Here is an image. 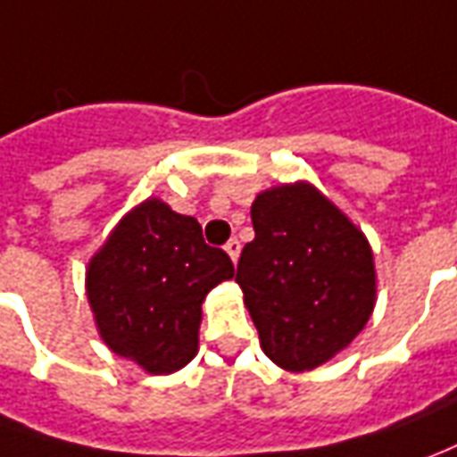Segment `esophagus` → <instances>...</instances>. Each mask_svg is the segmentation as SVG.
Returning a JSON list of instances; mask_svg holds the SVG:
<instances>
[{"mask_svg":"<svg viewBox=\"0 0 457 457\" xmlns=\"http://www.w3.org/2000/svg\"><path fill=\"white\" fill-rule=\"evenodd\" d=\"M225 252L229 254V260L237 262V257H239V242H237V239H235V237L229 239L228 245H225Z\"/></svg>","mask_w":457,"mask_h":457,"instance_id":"34e87169","label":"esophagus"}]
</instances>
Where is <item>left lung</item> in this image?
<instances>
[{
    "instance_id": "8db88e82",
    "label": "left lung",
    "mask_w": 457,
    "mask_h": 457,
    "mask_svg": "<svg viewBox=\"0 0 457 457\" xmlns=\"http://www.w3.org/2000/svg\"><path fill=\"white\" fill-rule=\"evenodd\" d=\"M252 228L235 282L262 351L284 371H312L346 349L371 317L376 270L369 239L309 183L260 193Z\"/></svg>"
}]
</instances>
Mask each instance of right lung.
Instances as JSON below:
<instances>
[{"label":"right lung","mask_w":457,"mask_h":457,"mask_svg":"<svg viewBox=\"0 0 457 457\" xmlns=\"http://www.w3.org/2000/svg\"><path fill=\"white\" fill-rule=\"evenodd\" d=\"M232 277L228 252L205 245L195 218L148 197L91 257L86 296L108 349L162 376L193 361L207 292Z\"/></svg>","instance_id":"obj_1"}]
</instances>
